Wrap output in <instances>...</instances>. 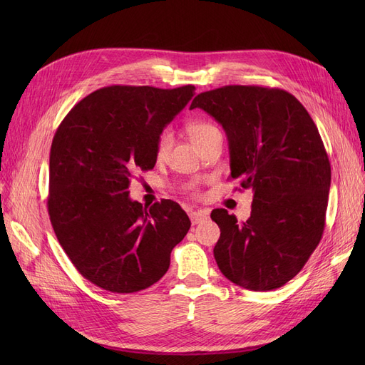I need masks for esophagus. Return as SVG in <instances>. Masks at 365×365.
<instances>
[{"instance_id": "obj_1", "label": "esophagus", "mask_w": 365, "mask_h": 365, "mask_svg": "<svg viewBox=\"0 0 365 365\" xmlns=\"http://www.w3.org/2000/svg\"><path fill=\"white\" fill-rule=\"evenodd\" d=\"M189 219H190V222H192V225H198L200 222L207 219V213L201 212V210H200V212H190Z\"/></svg>"}]
</instances>
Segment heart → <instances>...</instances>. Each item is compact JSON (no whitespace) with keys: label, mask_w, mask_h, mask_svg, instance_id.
I'll return each mask as SVG.
<instances>
[{"label":"heart","mask_w":365,"mask_h":365,"mask_svg":"<svg viewBox=\"0 0 365 365\" xmlns=\"http://www.w3.org/2000/svg\"><path fill=\"white\" fill-rule=\"evenodd\" d=\"M215 131H219L213 124H210L207 121H201V120H195V121H190L187 124V134L190 140L194 143L200 142L201 139H204L208 134H212ZM173 145V131L171 128H164L161 130V133L158 134L157 138V143H155V155L158 158H163L165 153L168 152V149Z\"/></svg>","instance_id":"obj_1"}]
</instances>
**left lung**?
<instances>
[{"instance_id": "left-lung-1", "label": "left lung", "mask_w": 365, "mask_h": 365, "mask_svg": "<svg viewBox=\"0 0 365 365\" xmlns=\"http://www.w3.org/2000/svg\"><path fill=\"white\" fill-rule=\"evenodd\" d=\"M194 108L223 127L229 178L253 189L248 220L225 208L212 212L220 227L213 250L219 269L242 289L275 290L302 271L324 232L331 168L318 128L279 88L225 86L200 93Z\"/></svg>"}]
</instances>
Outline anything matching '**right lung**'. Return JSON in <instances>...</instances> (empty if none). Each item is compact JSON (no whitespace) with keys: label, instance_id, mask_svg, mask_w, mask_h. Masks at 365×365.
Returning <instances> with one entry per match:
<instances>
[{"label":"right lung","instance_id":"right-lung-1","mask_svg":"<svg viewBox=\"0 0 365 365\" xmlns=\"http://www.w3.org/2000/svg\"><path fill=\"white\" fill-rule=\"evenodd\" d=\"M194 94L190 84L105 87L76 103L54 134L50 220L76 271L103 290L136 293L160 281L189 231L178 202L146 208L127 189L134 171L155 165L158 134Z\"/></svg>","mask_w":365,"mask_h":365}]
</instances>
